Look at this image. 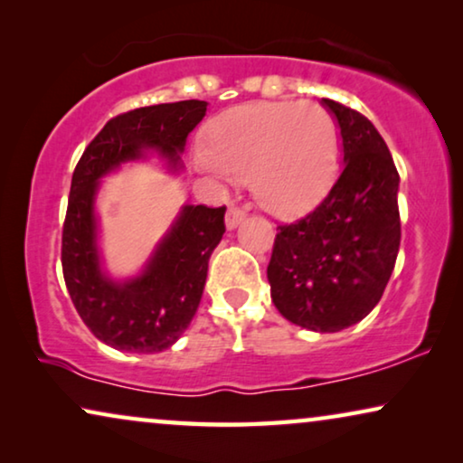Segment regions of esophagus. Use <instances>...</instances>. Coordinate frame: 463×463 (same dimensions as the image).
Masks as SVG:
<instances>
[{
  "mask_svg": "<svg viewBox=\"0 0 463 463\" xmlns=\"http://www.w3.org/2000/svg\"><path fill=\"white\" fill-rule=\"evenodd\" d=\"M246 219V214L240 211V208H236V206H232L230 211H227V214H225V227H227V232H233L236 230V227L242 223V221Z\"/></svg>",
  "mask_w": 463,
  "mask_h": 463,
  "instance_id": "esophagus-1",
  "label": "esophagus"
}]
</instances>
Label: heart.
I'll return each mask as SVG.
<instances>
[{"label":"heart","instance_id":"heart-1","mask_svg":"<svg viewBox=\"0 0 463 463\" xmlns=\"http://www.w3.org/2000/svg\"><path fill=\"white\" fill-rule=\"evenodd\" d=\"M339 130L316 103H246L221 113L208 128L195 166L221 181L250 179L257 204L290 217L314 204L331 185Z\"/></svg>","mask_w":463,"mask_h":463}]
</instances>
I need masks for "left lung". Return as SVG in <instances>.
Instances as JSON below:
<instances>
[{
	"label": "left lung",
	"instance_id": "8db88e82",
	"mask_svg": "<svg viewBox=\"0 0 463 463\" xmlns=\"http://www.w3.org/2000/svg\"><path fill=\"white\" fill-rule=\"evenodd\" d=\"M339 128L341 170L312 213L278 227L268 265L271 301L314 333H337L382 299L401 246L398 170L363 113L322 99Z\"/></svg>",
	"mask_w": 463,
	"mask_h": 463
}]
</instances>
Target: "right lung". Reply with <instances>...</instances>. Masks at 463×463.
I'll list each match as a JSON object with an SVG mask.
<instances>
[{
    "label": "right lung",
    "mask_w": 463,
    "mask_h": 463,
    "mask_svg": "<svg viewBox=\"0 0 463 463\" xmlns=\"http://www.w3.org/2000/svg\"><path fill=\"white\" fill-rule=\"evenodd\" d=\"M206 100L141 107L109 119L81 154L62 225V276L80 318L119 352L157 354L192 322L206 284L208 259L225 233V206L183 204L137 274L113 276L100 246L99 192L126 164L157 160L179 175L189 132Z\"/></svg>",
    "instance_id": "add662e5"
}]
</instances>
